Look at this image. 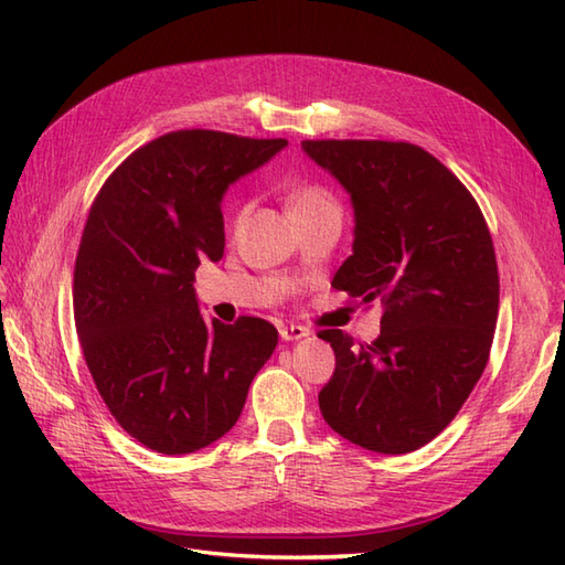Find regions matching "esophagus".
<instances>
[{"label":"esophagus","mask_w":565,"mask_h":565,"mask_svg":"<svg viewBox=\"0 0 565 565\" xmlns=\"http://www.w3.org/2000/svg\"><path fill=\"white\" fill-rule=\"evenodd\" d=\"M279 334H281V340L284 342H298V340H303V338H308V328H303V326H281L279 328Z\"/></svg>","instance_id":"obj_1"}]
</instances>
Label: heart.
<instances>
[{
    "instance_id": "b5f03b06",
    "label": "heart",
    "mask_w": 565,
    "mask_h": 565,
    "mask_svg": "<svg viewBox=\"0 0 565 565\" xmlns=\"http://www.w3.org/2000/svg\"><path fill=\"white\" fill-rule=\"evenodd\" d=\"M330 209H338V203H334V199L322 186H301L298 191H294V196L289 201V211L294 218L296 215L330 211Z\"/></svg>"
}]
</instances>
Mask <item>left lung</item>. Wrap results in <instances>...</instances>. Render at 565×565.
I'll return each mask as SVG.
<instances>
[{"mask_svg": "<svg viewBox=\"0 0 565 565\" xmlns=\"http://www.w3.org/2000/svg\"><path fill=\"white\" fill-rule=\"evenodd\" d=\"M354 209L352 255L338 291L381 301V334L354 344L342 330L318 338L334 374L318 403L356 447L407 454L435 439L481 379L498 322L500 284L481 209L437 158L411 142L306 140Z\"/></svg>", "mask_w": 565, "mask_h": 565, "instance_id": "left-lung-1", "label": "left lung"}]
</instances>
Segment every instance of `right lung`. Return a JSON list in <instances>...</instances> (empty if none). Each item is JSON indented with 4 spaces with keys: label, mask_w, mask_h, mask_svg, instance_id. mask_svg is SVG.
I'll list each match as a JSON object with an SVG mask.
<instances>
[{
    "label": "right lung",
    "mask_w": 565,
    "mask_h": 565,
    "mask_svg": "<svg viewBox=\"0 0 565 565\" xmlns=\"http://www.w3.org/2000/svg\"><path fill=\"white\" fill-rule=\"evenodd\" d=\"M289 142L177 130L136 150L92 203L75 264V326L116 423L182 456L231 431L279 332L203 320L194 271L225 247L221 203Z\"/></svg>",
    "instance_id": "right-lung-1"
}]
</instances>
